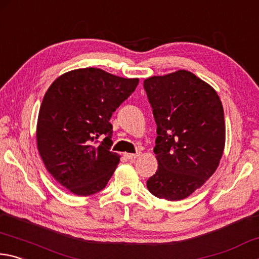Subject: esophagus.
<instances>
[{"instance_id": "obj_1", "label": "esophagus", "mask_w": 259, "mask_h": 259, "mask_svg": "<svg viewBox=\"0 0 259 259\" xmlns=\"http://www.w3.org/2000/svg\"><path fill=\"white\" fill-rule=\"evenodd\" d=\"M124 157L128 160H133L139 157V153H124Z\"/></svg>"}]
</instances>
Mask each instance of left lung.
<instances>
[{"instance_id":"left-lung-1","label":"left lung","mask_w":259,"mask_h":259,"mask_svg":"<svg viewBox=\"0 0 259 259\" xmlns=\"http://www.w3.org/2000/svg\"><path fill=\"white\" fill-rule=\"evenodd\" d=\"M157 124L153 196L182 200L215 173L225 146L224 110L209 84L188 70L143 81Z\"/></svg>"}]
</instances>
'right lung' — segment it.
I'll use <instances>...</instances> for the list:
<instances>
[{
  "instance_id": "obj_1",
  "label": "right lung",
  "mask_w": 259,
  "mask_h": 259,
  "mask_svg": "<svg viewBox=\"0 0 259 259\" xmlns=\"http://www.w3.org/2000/svg\"><path fill=\"white\" fill-rule=\"evenodd\" d=\"M139 78L99 68L68 71L53 81L40 104L36 140L45 167L76 196L106 188L119 164L111 152L112 112L132 94Z\"/></svg>"
}]
</instances>
